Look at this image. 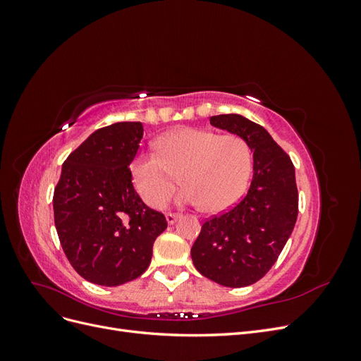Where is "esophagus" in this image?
Segmentation results:
<instances>
[{"label": "esophagus", "mask_w": 361, "mask_h": 361, "mask_svg": "<svg viewBox=\"0 0 361 361\" xmlns=\"http://www.w3.org/2000/svg\"><path fill=\"white\" fill-rule=\"evenodd\" d=\"M166 218H167V223H169V224H174V223H176L178 218H179V215H178V214H171V212H169V214L166 215Z\"/></svg>", "instance_id": "34e87169"}]
</instances>
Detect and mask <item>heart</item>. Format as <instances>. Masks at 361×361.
Here are the masks:
<instances>
[{"label":"heart","mask_w":361,"mask_h":361,"mask_svg":"<svg viewBox=\"0 0 361 361\" xmlns=\"http://www.w3.org/2000/svg\"><path fill=\"white\" fill-rule=\"evenodd\" d=\"M251 173V150L236 134L203 128H179L157 141V152H140L129 164L130 180L147 206L161 209L176 190L180 200L216 214L244 194Z\"/></svg>","instance_id":"b5f03b06"}]
</instances>
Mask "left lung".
I'll list each match as a JSON object with an SVG mask.
<instances>
[{"mask_svg":"<svg viewBox=\"0 0 361 361\" xmlns=\"http://www.w3.org/2000/svg\"><path fill=\"white\" fill-rule=\"evenodd\" d=\"M211 125L243 137L253 150V179L231 209L204 220L191 248L200 274L227 288L250 286L276 264L298 216V190L289 155L265 128L239 114Z\"/></svg>","mask_w":361,"mask_h":361,"instance_id":"obj_1","label":"left lung"}]
</instances>
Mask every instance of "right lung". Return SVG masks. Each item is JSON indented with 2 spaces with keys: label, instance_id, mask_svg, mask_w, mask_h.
<instances>
[{
  "label": "right lung",
  "instance_id": "right-lung-1",
  "mask_svg": "<svg viewBox=\"0 0 361 361\" xmlns=\"http://www.w3.org/2000/svg\"><path fill=\"white\" fill-rule=\"evenodd\" d=\"M143 138L140 122L97 129L63 162L54 190V221L64 255L94 285L118 286L147 269L167 228L134 190L129 164Z\"/></svg>",
  "mask_w": 361,
  "mask_h": 361
}]
</instances>
